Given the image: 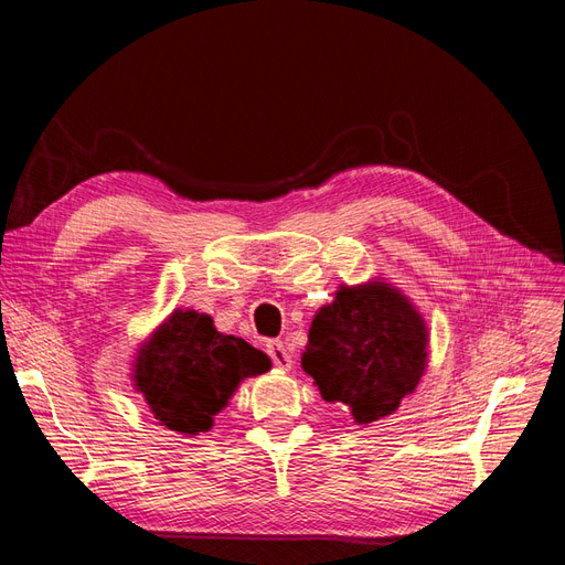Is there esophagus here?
Returning a JSON list of instances; mask_svg holds the SVG:
<instances>
[{
  "mask_svg": "<svg viewBox=\"0 0 565 565\" xmlns=\"http://www.w3.org/2000/svg\"><path fill=\"white\" fill-rule=\"evenodd\" d=\"M266 351L270 355L273 365H276L278 370H289V367H292V353L287 351V347L282 344V341H268Z\"/></svg>",
  "mask_w": 565,
  "mask_h": 565,
  "instance_id": "34e87169",
  "label": "esophagus"
}]
</instances>
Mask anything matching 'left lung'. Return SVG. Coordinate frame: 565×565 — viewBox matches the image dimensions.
I'll return each instance as SVG.
<instances>
[{
	"label": "left lung",
	"mask_w": 565,
	"mask_h": 565,
	"mask_svg": "<svg viewBox=\"0 0 565 565\" xmlns=\"http://www.w3.org/2000/svg\"><path fill=\"white\" fill-rule=\"evenodd\" d=\"M429 332L398 287L374 278L341 285L316 313L301 367L328 403L351 409L355 424L388 417L415 393L429 363Z\"/></svg>",
	"instance_id": "left-lung-1"
}]
</instances>
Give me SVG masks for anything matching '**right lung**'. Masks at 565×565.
Masks as SVG:
<instances>
[{"label":"right lung","mask_w":565,"mask_h":565,"mask_svg":"<svg viewBox=\"0 0 565 565\" xmlns=\"http://www.w3.org/2000/svg\"><path fill=\"white\" fill-rule=\"evenodd\" d=\"M268 370L264 351L218 332L212 316L177 309L136 349L131 382L160 426L198 436L212 429L237 386Z\"/></svg>","instance_id":"obj_1"}]
</instances>
